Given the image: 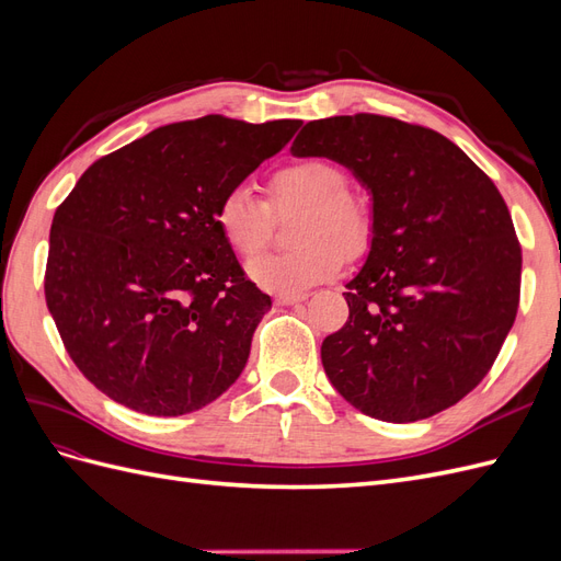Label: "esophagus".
<instances>
[{"label":"esophagus","instance_id":"obj_1","mask_svg":"<svg viewBox=\"0 0 561 561\" xmlns=\"http://www.w3.org/2000/svg\"><path fill=\"white\" fill-rule=\"evenodd\" d=\"M307 297H309L307 293H280V295H276V301L283 304V307H290V304H299Z\"/></svg>","mask_w":561,"mask_h":561}]
</instances>
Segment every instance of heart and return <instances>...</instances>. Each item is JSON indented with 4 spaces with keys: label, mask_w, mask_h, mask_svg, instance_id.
<instances>
[{
    "label": "heart",
    "mask_w": 561,
    "mask_h": 561,
    "mask_svg": "<svg viewBox=\"0 0 561 561\" xmlns=\"http://www.w3.org/2000/svg\"><path fill=\"white\" fill-rule=\"evenodd\" d=\"M342 165L320 157L285 161L268 178V206H301L293 225L290 250L266 252L248 262V276L271 293H301L328 280L344 266L346 254H360L375 233L369 201L348 190ZM248 186H233L215 206V225L239 254L264 248L271 210Z\"/></svg>",
    "instance_id": "obj_1"
}]
</instances>
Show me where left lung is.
Segmentation results:
<instances>
[{"label": "left lung", "mask_w": 561, "mask_h": 561, "mask_svg": "<svg viewBox=\"0 0 561 561\" xmlns=\"http://www.w3.org/2000/svg\"><path fill=\"white\" fill-rule=\"evenodd\" d=\"M295 157L346 165L371 194L369 254L320 358L355 410L412 423L494 365L519 307L522 248L496 184L445 135L393 116L309 122Z\"/></svg>", "instance_id": "obj_1"}]
</instances>
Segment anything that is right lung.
<instances>
[{
    "mask_svg": "<svg viewBox=\"0 0 561 561\" xmlns=\"http://www.w3.org/2000/svg\"><path fill=\"white\" fill-rule=\"evenodd\" d=\"M299 126L219 114L168 124L98 159L60 203L46 307L107 398L182 416L241 377L271 297L245 278L215 206Z\"/></svg>",
    "mask_w": 561,
    "mask_h": 561,
    "instance_id": "add662e5",
    "label": "right lung"
}]
</instances>
